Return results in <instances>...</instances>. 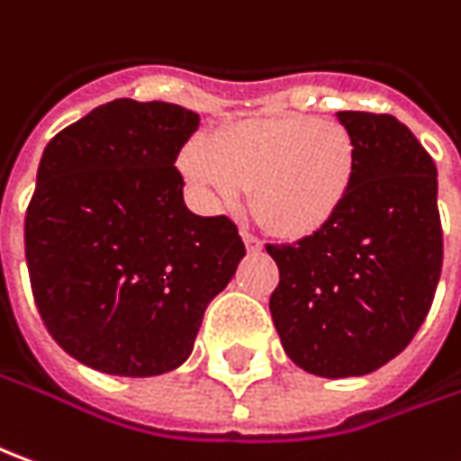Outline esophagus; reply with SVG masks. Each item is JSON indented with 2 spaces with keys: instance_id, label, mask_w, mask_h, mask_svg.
Instances as JSON below:
<instances>
[{
  "instance_id": "34e87169",
  "label": "esophagus",
  "mask_w": 461,
  "mask_h": 461,
  "mask_svg": "<svg viewBox=\"0 0 461 461\" xmlns=\"http://www.w3.org/2000/svg\"><path fill=\"white\" fill-rule=\"evenodd\" d=\"M242 240H244V247H247V252H259V249H262V242L257 240L255 234H249V231L242 230Z\"/></svg>"
}]
</instances>
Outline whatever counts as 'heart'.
<instances>
[{"mask_svg": "<svg viewBox=\"0 0 461 461\" xmlns=\"http://www.w3.org/2000/svg\"><path fill=\"white\" fill-rule=\"evenodd\" d=\"M202 202L240 204L252 186V206L275 234L303 240L328 227L356 181V143L333 118L300 113L262 115L191 140L178 158Z\"/></svg>", "mask_w": 461, "mask_h": 461, "instance_id": "obj_1", "label": "heart"}]
</instances>
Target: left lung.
Listing matches in <instances>:
<instances>
[{
	"label": "left lung",
	"instance_id": "1",
	"mask_svg": "<svg viewBox=\"0 0 461 461\" xmlns=\"http://www.w3.org/2000/svg\"><path fill=\"white\" fill-rule=\"evenodd\" d=\"M356 181L338 217L295 244H267L280 267L272 322L290 361L322 378L366 375L396 358L427 318L441 275L437 166L393 115L340 111Z\"/></svg>",
	"mask_w": 461,
	"mask_h": 461
}]
</instances>
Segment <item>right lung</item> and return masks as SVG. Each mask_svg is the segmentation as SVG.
<instances>
[{
	"instance_id": "1",
	"label": "right lung",
	"mask_w": 461,
	"mask_h": 461,
	"mask_svg": "<svg viewBox=\"0 0 461 461\" xmlns=\"http://www.w3.org/2000/svg\"><path fill=\"white\" fill-rule=\"evenodd\" d=\"M199 113L118 98L47 143L24 252L50 336L100 374L146 378L194 350L244 257L237 224L196 217L174 164Z\"/></svg>"
}]
</instances>
